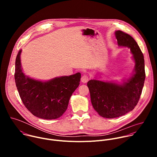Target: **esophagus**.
I'll return each mask as SVG.
<instances>
[{
  "instance_id": "1",
  "label": "esophagus",
  "mask_w": 157,
  "mask_h": 157,
  "mask_svg": "<svg viewBox=\"0 0 157 157\" xmlns=\"http://www.w3.org/2000/svg\"><path fill=\"white\" fill-rule=\"evenodd\" d=\"M89 79V78L87 75H83L82 77H81V81L83 83H86L87 82Z\"/></svg>"
}]
</instances>
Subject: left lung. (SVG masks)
<instances>
[{
    "mask_svg": "<svg viewBox=\"0 0 157 157\" xmlns=\"http://www.w3.org/2000/svg\"><path fill=\"white\" fill-rule=\"evenodd\" d=\"M115 35L118 46L127 47L132 54L135 67L130 76L121 82L95 79L87 83L94 110L107 119L119 117L135 108L145 79L144 58L137 43L130 35L121 30L116 31Z\"/></svg>",
    "mask_w": 157,
    "mask_h": 157,
    "instance_id": "8db88e82",
    "label": "left lung"
}]
</instances>
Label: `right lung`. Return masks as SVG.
<instances>
[{"label": "right lung", "mask_w": 157, "mask_h": 157, "mask_svg": "<svg viewBox=\"0 0 157 157\" xmlns=\"http://www.w3.org/2000/svg\"><path fill=\"white\" fill-rule=\"evenodd\" d=\"M21 50L15 59V81L20 97L26 108L35 116L52 120L60 117L68 107L69 100L78 87L81 73L41 81L23 72L20 60Z\"/></svg>", "instance_id": "obj_1"}]
</instances>
